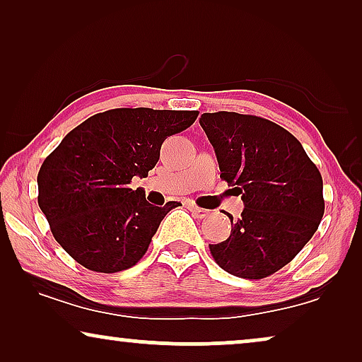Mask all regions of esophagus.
<instances>
[{"label": "esophagus", "instance_id": "esophagus-1", "mask_svg": "<svg viewBox=\"0 0 362 362\" xmlns=\"http://www.w3.org/2000/svg\"><path fill=\"white\" fill-rule=\"evenodd\" d=\"M189 211H191L192 214H194L196 217H199V219H204V217L209 216V211L202 209V207H197V206H194V204H189Z\"/></svg>", "mask_w": 362, "mask_h": 362}]
</instances>
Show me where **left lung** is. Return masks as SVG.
I'll list each match as a JSON object with an SVG mask.
<instances>
[{"label": "left lung", "instance_id": "left-lung-1", "mask_svg": "<svg viewBox=\"0 0 362 362\" xmlns=\"http://www.w3.org/2000/svg\"><path fill=\"white\" fill-rule=\"evenodd\" d=\"M221 177L242 196L229 239L209 245L221 269L265 279L303 249L325 214L323 180L301 143L276 123L235 112L202 113Z\"/></svg>", "mask_w": 362, "mask_h": 362}]
</instances>
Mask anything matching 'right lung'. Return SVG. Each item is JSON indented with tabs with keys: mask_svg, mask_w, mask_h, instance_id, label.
I'll list each match as a JSON object with an SVG mask.
<instances>
[{
	"mask_svg": "<svg viewBox=\"0 0 362 362\" xmlns=\"http://www.w3.org/2000/svg\"><path fill=\"white\" fill-rule=\"evenodd\" d=\"M196 118V110L113 108L69 132L44 160L37 204L54 239L77 264L115 274L146 254L161 221L180 202L153 206L130 182L146 177L163 141Z\"/></svg>",
	"mask_w": 362,
	"mask_h": 362,
	"instance_id": "right-lung-1",
	"label": "right lung"
}]
</instances>
